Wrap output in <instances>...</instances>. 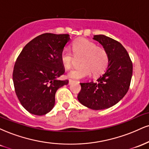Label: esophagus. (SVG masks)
Masks as SVG:
<instances>
[{
  "instance_id": "obj_1",
  "label": "esophagus",
  "mask_w": 149,
  "mask_h": 149,
  "mask_svg": "<svg viewBox=\"0 0 149 149\" xmlns=\"http://www.w3.org/2000/svg\"><path fill=\"white\" fill-rule=\"evenodd\" d=\"M73 83H74V80H71V79H69V85H71Z\"/></svg>"
}]
</instances>
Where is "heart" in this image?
Returning a JSON list of instances; mask_svg holds the SVG:
<instances>
[{
  "label": "heart",
  "mask_w": 149,
  "mask_h": 149,
  "mask_svg": "<svg viewBox=\"0 0 149 149\" xmlns=\"http://www.w3.org/2000/svg\"><path fill=\"white\" fill-rule=\"evenodd\" d=\"M73 54L76 57H82L80 61V67L73 69L67 76L73 79H82L90 76H98L107 69L109 64V55L103 47H97L95 42L80 39L73 42ZM69 48L65 47L61 53V61L66 69H71L74 57Z\"/></svg>",
  "instance_id": "obj_1"
}]
</instances>
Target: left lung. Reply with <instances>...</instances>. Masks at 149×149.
I'll return each instance as SVG.
<instances>
[{
    "label": "left lung",
    "mask_w": 149,
    "mask_h": 149,
    "mask_svg": "<svg viewBox=\"0 0 149 149\" xmlns=\"http://www.w3.org/2000/svg\"><path fill=\"white\" fill-rule=\"evenodd\" d=\"M93 39L107 52L109 64L95 83H80L78 100L89 109L102 110L114 106L126 95L132 76V64L127 50L119 42L104 35H95Z\"/></svg>",
    "instance_id": "8db88e82"
}]
</instances>
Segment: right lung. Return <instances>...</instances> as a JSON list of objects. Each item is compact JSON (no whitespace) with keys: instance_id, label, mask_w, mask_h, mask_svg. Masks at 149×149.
Returning a JSON list of instances; mask_svg holds the SVG:
<instances>
[{"instance_id":"1","label":"right lung","mask_w":149,"mask_h":149,"mask_svg":"<svg viewBox=\"0 0 149 149\" xmlns=\"http://www.w3.org/2000/svg\"><path fill=\"white\" fill-rule=\"evenodd\" d=\"M70 40L69 34H41L27 43L17 59L13 75L15 92L31 113H49L56 92L69 83L58 78L64 73L61 53Z\"/></svg>"}]
</instances>
